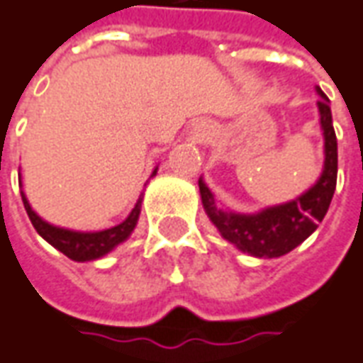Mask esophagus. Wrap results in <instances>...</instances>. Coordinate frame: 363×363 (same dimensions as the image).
Returning <instances> with one entry per match:
<instances>
[{
	"label": "esophagus",
	"mask_w": 363,
	"mask_h": 363,
	"mask_svg": "<svg viewBox=\"0 0 363 363\" xmlns=\"http://www.w3.org/2000/svg\"><path fill=\"white\" fill-rule=\"evenodd\" d=\"M206 134H207L206 126H201V128H199V136H201V138H206Z\"/></svg>",
	"instance_id": "1"
}]
</instances>
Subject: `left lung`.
Segmentation results:
<instances>
[{
	"mask_svg": "<svg viewBox=\"0 0 363 363\" xmlns=\"http://www.w3.org/2000/svg\"><path fill=\"white\" fill-rule=\"evenodd\" d=\"M316 91L320 94V126L324 132V169L318 182L306 194L289 203L267 207L259 213H233L217 206L206 182L199 179V194L206 213L219 229V233L243 253L267 259L291 253L294 247H298L316 231L328 211L338 177V142L332 126L328 96L320 89Z\"/></svg>",
	"mask_w": 363,
	"mask_h": 363,
	"instance_id": "left-lung-1",
	"label": "left lung"
}]
</instances>
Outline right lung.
Segmentation results:
<instances>
[{"label":"right lung","mask_w":363,"mask_h":363,"mask_svg":"<svg viewBox=\"0 0 363 363\" xmlns=\"http://www.w3.org/2000/svg\"><path fill=\"white\" fill-rule=\"evenodd\" d=\"M154 174H156V169H154ZM19 186H21V182H19ZM21 199H23L25 211L29 215L35 231L41 235L47 243H51L55 249H59L62 255H67L69 259L79 262L101 259L106 253H110L116 245L126 241L130 233L134 231L136 223H138L140 207H142V196H140L138 203L134 206L132 213L120 225L104 229V231H96V233H82V231H71V229H62V227H55V225L47 223L31 209L23 191H21Z\"/></svg>","instance_id":"right-lung-1"}]
</instances>
